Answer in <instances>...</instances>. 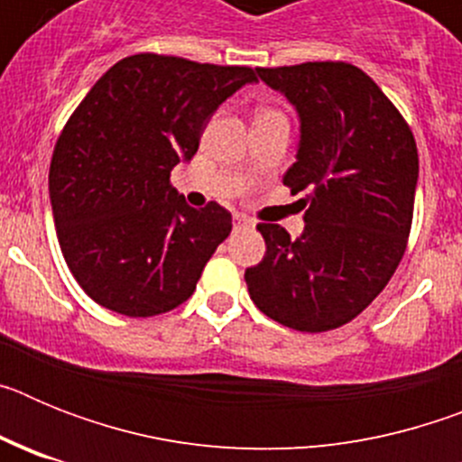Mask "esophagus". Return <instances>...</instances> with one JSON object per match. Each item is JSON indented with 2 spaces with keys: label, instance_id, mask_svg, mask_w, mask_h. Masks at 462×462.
<instances>
[{
  "label": "esophagus",
  "instance_id": "1",
  "mask_svg": "<svg viewBox=\"0 0 462 462\" xmlns=\"http://www.w3.org/2000/svg\"><path fill=\"white\" fill-rule=\"evenodd\" d=\"M234 224L236 226H252V219L247 217V215H234Z\"/></svg>",
  "mask_w": 462,
  "mask_h": 462
}]
</instances>
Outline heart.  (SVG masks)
<instances>
[{
    "label": "heart",
    "instance_id": "1",
    "mask_svg": "<svg viewBox=\"0 0 462 462\" xmlns=\"http://www.w3.org/2000/svg\"><path fill=\"white\" fill-rule=\"evenodd\" d=\"M261 113H266V110H261Z\"/></svg>",
    "mask_w": 462,
    "mask_h": 462
}]
</instances>
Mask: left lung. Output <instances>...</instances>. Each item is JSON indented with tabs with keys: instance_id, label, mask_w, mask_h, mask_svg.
Here are the masks:
<instances>
[{
	"instance_id": "1",
	"label": "left lung",
	"mask_w": 462,
	"mask_h": 462,
	"mask_svg": "<svg viewBox=\"0 0 462 462\" xmlns=\"http://www.w3.org/2000/svg\"><path fill=\"white\" fill-rule=\"evenodd\" d=\"M300 116V145L284 185L305 231L256 224L266 256L245 271L261 312L300 333H324L363 312L407 250L419 152L410 125L368 73L349 62L259 67Z\"/></svg>"
}]
</instances>
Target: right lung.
I'll list each match as a JSON object with an SVG mask.
<instances>
[{
  "instance_id": "1",
  "label": "right lung",
  "mask_w": 462,
  "mask_h": 462,
  "mask_svg": "<svg viewBox=\"0 0 462 462\" xmlns=\"http://www.w3.org/2000/svg\"><path fill=\"white\" fill-rule=\"evenodd\" d=\"M256 80L252 67L138 52L101 76L52 150L57 240L69 271L101 308L154 317L194 293L231 234V212L187 206L171 171L199 150L222 101Z\"/></svg>"
}]
</instances>
